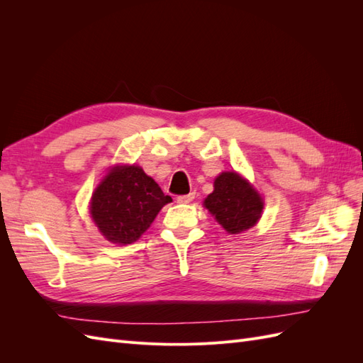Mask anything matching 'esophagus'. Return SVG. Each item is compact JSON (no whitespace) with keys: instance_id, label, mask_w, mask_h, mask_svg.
<instances>
[{"instance_id":"obj_1","label":"esophagus","mask_w":363,"mask_h":363,"mask_svg":"<svg viewBox=\"0 0 363 363\" xmlns=\"http://www.w3.org/2000/svg\"><path fill=\"white\" fill-rule=\"evenodd\" d=\"M194 194H188V195H179L177 196V203H180V204H188V203H191L192 200H194Z\"/></svg>"}]
</instances>
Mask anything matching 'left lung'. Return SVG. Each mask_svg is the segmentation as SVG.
Wrapping results in <instances>:
<instances>
[{
  "mask_svg": "<svg viewBox=\"0 0 363 363\" xmlns=\"http://www.w3.org/2000/svg\"><path fill=\"white\" fill-rule=\"evenodd\" d=\"M204 207L230 235H239L255 227L262 216L263 200L248 180L235 171H225L213 182Z\"/></svg>",
  "mask_w": 363,
  "mask_h": 363,
  "instance_id": "8db88e82",
  "label": "left lung"
}]
</instances>
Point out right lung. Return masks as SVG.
Segmentation results:
<instances>
[{
    "label": "right lung",
    "instance_id": "right-lung-1",
    "mask_svg": "<svg viewBox=\"0 0 363 363\" xmlns=\"http://www.w3.org/2000/svg\"><path fill=\"white\" fill-rule=\"evenodd\" d=\"M171 201L140 167L116 164L95 188L89 212L107 240L127 245L138 240Z\"/></svg>",
    "mask_w": 363,
    "mask_h": 363
}]
</instances>
